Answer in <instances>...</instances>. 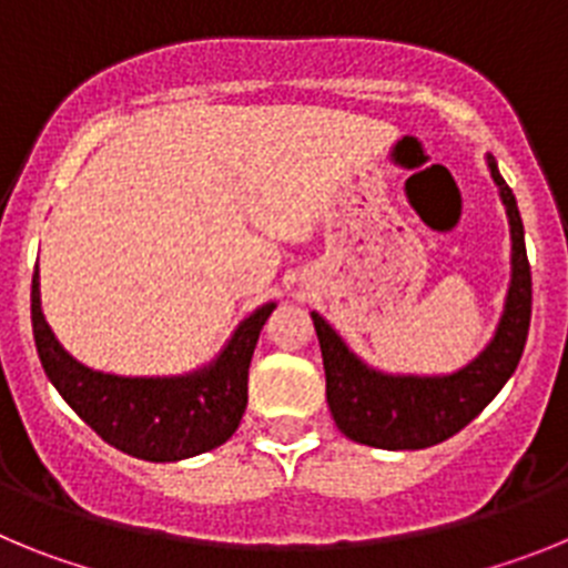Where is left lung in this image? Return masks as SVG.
I'll return each mask as SVG.
<instances>
[{
	"label": "left lung",
	"mask_w": 568,
	"mask_h": 568,
	"mask_svg": "<svg viewBox=\"0 0 568 568\" xmlns=\"http://www.w3.org/2000/svg\"><path fill=\"white\" fill-rule=\"evenodd\" d=\"M486 159L509 215L511 281L495 338L478 358L453 375H386L366 366L327 321L313 313L327 375L329 413L349 440L375 449H426L440 444L478 418L518 369L529 335L531 270L515 193L498 173L495 159Z\"/></svg>",
	"instance_id": "1"
}]
</instances>
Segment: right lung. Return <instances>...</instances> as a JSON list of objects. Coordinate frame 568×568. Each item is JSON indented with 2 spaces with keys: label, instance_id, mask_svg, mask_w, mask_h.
<instances>
[{
  "label": "right lung",
  "instance_id": "right-lung-1",
  "mask_svg": "<svg viewBox=\"0 0 568 568\" xmlns=\"http://www.w3.org/2000/svg\"><path fill=\"white\" fill-rule=\"evenodd\" d=\"M275 304H264L235 327L207 366L173 378H122L79 364L50 333L39 295V267L30 287L33 338L50 384L110 446L133 458L170 464L222 446L247 409V375L261 327Z\"/></svg>",
  "mask_w": 568,
  "mask_h": 568
}]
</instances>
